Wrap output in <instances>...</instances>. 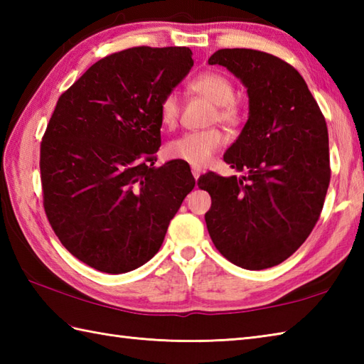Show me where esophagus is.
I'll return each mask as SVG.
<instances>
[{
  "instance_id": "obj_1",
  "label": "esophagus",
  "mask_w": 364,
  "mask_h": 364,
  "mask_svg": "<svg viewBox=\"0 0 364 364\" xmlns=\"http://www.w3.org/2000/svg\"><path fill=\"white\" fill-rule=\"evenodd\" d=\"M200 173H202V168H200V167H196V166H192V175H194L196 180H197V178L200 176Z\"/></svg>"
}]
</instances>
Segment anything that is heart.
Listing matches in <instances>:
<instances>
[{
    "label": "heart",
    "mask_w": 364,
    "mask_h": 364,
    "mask_svg": "<svg viewBox=\"0 0 364 364\" xmlns=\"http://www.w3.org/2000/svg\"><path fill=\"white\" fill-rule=\"evenodd\" d=\"M191 89L218 105L214 120L225 125H236L241 119V107L235 100V84L220 72H203L191 81ZM159 120L162 127L175 128L181 115V97L176 90H168L159 100ZM225 134L219 128L189 131L166 146L168 159L184 161L196 167L205 166L213 154L225 144Z\"/></svg>",
    "instance_id": "heart-1"
}]
</instances>
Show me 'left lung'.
<instances>
[{
    "mask_svg": "<svg viewBox=\"0 0 364 364\" xmlns=\"http://www.w3.org/2000/svg\"><path fill=\"white\" fill-rule=\"evenodd\" d=\"M237 76L249 94V120L223 161L245 176L208 172V233L233 264L261 270L288 259L319 220L330 184L328 131L305 80L264 51L223 48L208 59Z\"/></svg>",
    "mask_w": 364,
    "mask_h": 364,
    "instance_id": "1",
    "label": "left lung"
}]
</instances>
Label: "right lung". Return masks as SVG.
I'll return each mask as SVG.
<instances>
[{"instance_id":"obj_1","label":"right lung","mask_w":364,"mask_h":364,"mask_svg":"<svg viewBox=\"0 0 364 364\" xmlns=\"http://www.w3.org/2000/svg\"><path fill=\"white\" fill-rule=\"evenodd\" d=\"M194 65L186 46H134L100 59L59 97L41 144L43 208L60 244L100 272L158 253L196 180L184 161L154 167L159 100Z\"/></svg>"}]
</instances>
